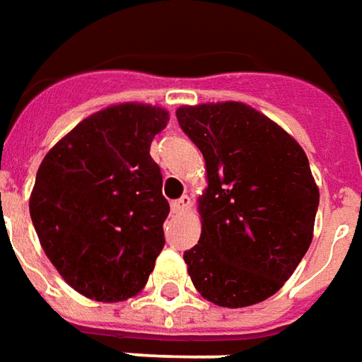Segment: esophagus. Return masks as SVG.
<instances>
[{
  "label": "esophagus",
  "mask_w": 362,
  "mask_h": 362,
  "mask_svg": "<svg viewBox=\"0 0 362 362\" xmlns=\"http://www.w3.org/2000/svg\"><path fill=\"white\" fill-rule=\"evenodd\" d=\"M173 213H184L188 211L189 207H192V197L188 196H182L180 199H176V202H173Z\"/></svg>",
  "instance_id": "esophagus-1"
}]
</instances>
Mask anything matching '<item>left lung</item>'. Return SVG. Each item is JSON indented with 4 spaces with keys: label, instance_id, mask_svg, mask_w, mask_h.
Masks as SVG:
<instances>
[{
    "label": "left lung",
    "instance_id": "obj_1",
    "mask_svg": "<svg viewBox=\"0 0 362 362\" xmlns=\"http://www.w3.org/2000/svg\"><path fill=\"white\" fill-rule=\"evenodd\" d=\"M202 151L207 186L197 197L199 243L184 252L199 295L244 308L275 295L308 250L320 189L295 137L244 103L176 110Z\"/></svg>",
    "mask_w": 362,
    "mask_h": 362
}]
</instances>
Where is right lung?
I'll use <instances>...</instances> for the list:
<instances>
[{"label":"right lung","instance_id":"right-lung-1","mask_svg":"<svg viewBox=\"0 0 362 362\" xmlns=\"http://www.w3.org/2000/svg\"><path fill=\"white\" fill-rule=\"evenodd\" d=\"M170 114L143 103L90 114L52 147L28 209L62 279L96 303H122L147 285L170 211L151 141Z\"/></svg>","mask_w":362,"mask_h":362}]
</instances>
